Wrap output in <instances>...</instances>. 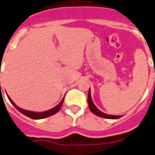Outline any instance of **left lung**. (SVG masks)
I'll return each instance as SVG.
<instances>
[{
  "label": "left lung",
  "mask_w": 155,
  "mask_h": 155,
  "mask_svg": "<svg viewBox=\"0 0 155 155\" xmlns=\"http://www.w3.org/2000/svg\"><path fill=\"white\" fill-rule=\"evenodd\" d=\"M88 106L89 109L93 114H95V115H97L99 117H102V118H105V119H119L122 115H111V114H107L105 113L102 112L101 110H99L95 105L93 103L92 99H91V89H89L88 91Z\"/></svg>",
  "instance_id": "8db88e82"
}]
</instances>
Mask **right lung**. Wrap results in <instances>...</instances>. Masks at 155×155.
I'll return each mask as SVG.
<instances>
[{"mask_svg":"<svg viewBox=\"0 0 155 155\" xmlns=\"http://www.w3.org/2000/svg\"><path fill=\"white\" fill-rule=\"evenodd\" d=\"M7 96H8V99H9V101L11 102V104H12V105H13V106H14L15 107H16V109L19 110V111H20V112L22 113V114H25V115H26V116L29 117V118H31V119H45V118H47V117H48V116L53 115V114H55L56 112H58V111H59V110H60V108H61V107H62V104H63V103H64V97L60 104H58V105H56L55 107L50 109V110H46V111H43V112H36V111L27 110H25V109H22V108H21V107H19L16 106V104L13 103V101H12V99H10V97L8 96V95H7Z\"/></svg>","mask_w":155,"mask_h":155,"instance_id":"add662e5","label":"right lung"}]
</instances>
